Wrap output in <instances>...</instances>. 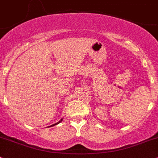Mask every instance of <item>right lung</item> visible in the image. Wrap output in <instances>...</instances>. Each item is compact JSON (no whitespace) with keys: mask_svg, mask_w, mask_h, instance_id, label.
I'll return each mask as SVG.
<instances>
[{"mask_svg":"<svg viewBox=\"0 0 158 158\" xmlns=\"http://www.w3.org/2000/svg\"><path fill=\"white\" fill-rule=\"evenodd\" d=\"M63 120V118H61V120H60L59 122H58V123H55V124H53V125H52V126H48V127H52V126H56V125H58V124H59L60 123H61V121H62Z\"/></svg>","mask_w":158,"mask_h":158,"instance_id":"add662e5","label":"right lung"}]
</instances>
